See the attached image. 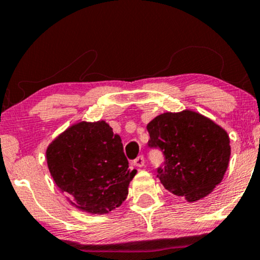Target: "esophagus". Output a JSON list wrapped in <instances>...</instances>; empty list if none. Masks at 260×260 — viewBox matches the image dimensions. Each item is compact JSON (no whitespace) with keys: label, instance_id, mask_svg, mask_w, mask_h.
I'll use <instances>...</instances> for the list:
<instances>
[{"label":"esophagus","instance_id":"esophagus-1","mask_svg":"<svg viewBox=\"0 0 260 260\" xmlns=\"http://www.w3.org/2000/svg\"><path fill=\"white\" fill-rule=\"evenodd\" d=\"M144 156H143V155H139L138 157H137V159H134V161H133V164H134V166H137V168H143V166H144Z\"/></svg>","mask_w":260,"mask_h":260}]
</instances>
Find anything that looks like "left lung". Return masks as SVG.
I'll return each instance as SVG.
<instances>
[{
    "label": "left lung",
    "instance_id": "left-lung-1",
    "mask_svg": "<svg viewBox=\"0 0 260 260\" xmlns=\"http://www.w3.org/2000/svg\"><path fill=\"white\" fill-rule=\"evenodd\" d=\"M148 145L162 151L157 177L172 194L196 202L210 194L228 170L231 147L225 129L201 113L165 112L148 123Z\"/></svg>",
    "mask_w": 260,
    "mask_h": 260
}]
</instances>
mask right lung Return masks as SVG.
<instances>
[{
    "label": "right lung",
    "mask_w": 260,
    "mask_h": 260,
    "mask_svg": "<svg viewBox=\"0 0 260 260\" xmlns=\"http://www.w3.org/2000/svg\"><path fill=\"white\" fill-rule=\"evenodd\" d=\"M46 160L71 204L90 214H107L120 207L137 174L128 169L121 137L105 121L67 128L47 147Z\"/></svg>",
    "instance_id": "1"
}]
</instances>
